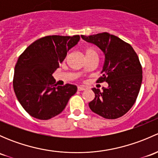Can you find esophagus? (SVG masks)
Returning <instances> with one entry per match:
<instances>
[{
	"mask_svg": "<svg viewBox=\"0 0 158 158\" xmlns=\"http://www.w3.org/2000/svg\"><path fill=\"white\" fill-rule=\"evenodd\" d=\"M78 90H79V91H84V90H85V87L78 86Z\"/></svg>",
	"mask_w": 158,
	"mask_h": 158,
	"instance_id": "34e87169",
	"label": "esophagus"
}]
</instances>
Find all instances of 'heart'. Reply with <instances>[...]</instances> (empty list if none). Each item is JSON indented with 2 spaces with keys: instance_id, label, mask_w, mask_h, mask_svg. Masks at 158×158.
<instances>
[{
  "instance_id": "b5f03b06",
  "label": "heart",
  "mask_w": 158,
  "mask_h": 158,
  "mask_svg": "<svg viewBox=\"0 0 158 158\" xmlns=\"http://www.w3.org/2000/svg\"><path fill=\"white\" fill-rule=\"evenodd\" d=\"M85 56H89V55H92V54H95V55H96V53H95V51H94L92 49H90V48L85 49Z\"/></svg>"
}]
</instances>
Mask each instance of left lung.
Listing matches in <instances>:
<instances>
[{"instance_id": "left-lung-1", "label": "left lung", "mask_w": 158, "mask_h": 158, "mask_svg": "<svg viewBox=\"0 0 158 158\" xmlns=\"http://www.w3.org/2000/svg\"><path fill=\"white\" fill-rule=\"evenodd\" d=\"M81 36L104 52L102 75L98 82L109 84L102 91L92 89L95 98L89 108L105 118L122 117L135 104L141 89L142 67L138 55L130 44L106 32Z\"/></svg>"}]
</instances>
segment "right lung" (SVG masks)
<instances>
[{
	"label": "right lung",
	"instance_id": "1",
	"mask_svg": "<svg viewBox=\"0 0 158 158\" xmlns=\"http://www.w3.org/2000/svg\"><path fill=\"white\" fill-rule=\"evenodd\" d=\"M80 36H47L37 40L19 56L14 69L13 86L25 111L40 120H48L61 113L76 85L55 84L52 73L78 44Z\"/></svg>",
	"mask_w": 158,
	"mask_h": 158
}]
</instances>
